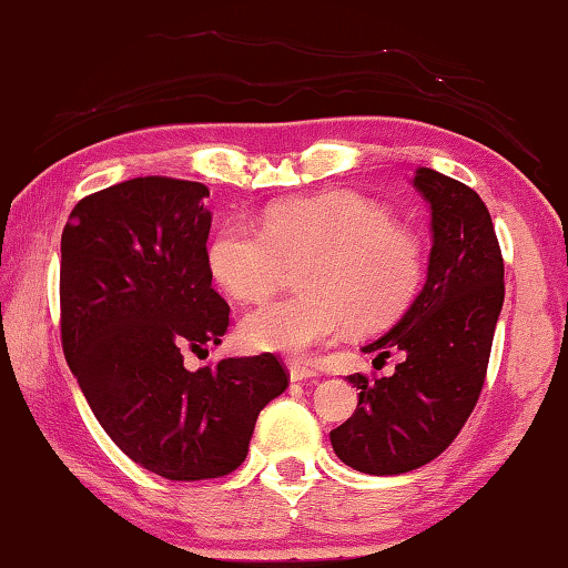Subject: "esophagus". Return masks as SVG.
<instances>
[{"instance_id": "obj_1", "label": "esophagus", "mask_w": 568, "mask_h": 568, "mask_svg": "<svg viewBox=\"0 0 568 568\" xmlns=\"http://www.w3.org/2000/svg\"><path fill=\"white\" fill-rule=\"evenodd\" d=\"M288 376H292V381H312L318 373L314 368L302 366V363H288Z\"/></svg>"}]
</instances>
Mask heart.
Returning <instances> with one entry per match:
<instances>
[{
	"label": "heart",
	"instance_id": "b5f03b06",
	"mask_svg": "<svg viewBox=\"0 0 568 568\" xmlns=\"http://www.w3.org/2000/svg\"><path fill=\"white\" fill-rule=\"evenodd\" d=\"M217 282L240 302H262L298 266L302 294L254 308L244 346L304 356L353 324L376 331L398 321L420 292L423 244L381 202L338 190L266 212L264 227L230 220L210 244Z\"/></svg>",
	"mask_w": 568,
	"mask_h": 568
}]
</instances>
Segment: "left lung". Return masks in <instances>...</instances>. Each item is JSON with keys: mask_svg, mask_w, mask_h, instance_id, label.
<instances>
[{"mask_svg": "<svg viewBox=\"0 0 568 568\" xmlns=\"http://www.w3.org/2000/svg\"><path fill=\"white\" fill-rule=\"evenodd\" d=\"M413 185L433 215L427 280L398 324L363 348L403 361L388 378L348 376L358 408L331 430L334 453L366 475L410 473L450 447L483 393L505 302V260L477 192L430 168Z\"/></svg>", "mask_w": 568, "mask_h": 568, "instance_id": "1", "label": "left lung"}]
</instances>
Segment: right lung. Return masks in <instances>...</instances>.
Wrapping results in <instances>:
<instances>
[{"label": "right lung", "mask_w": 568, "mask_h": 568, "mask_svg": "<svg viewBox=\"0 0 568 568\" xmlns=\"http://www.w3.org/2000/svg\"><path fill=\"white\" fill-rule=\"evenodd\" d=\"M207 195L192 180L133 178L79 200L61 234L69 368L111 440L175 483L234 473L256 415L288 385L274 353L185 368L230 326L212 288Z\"/></svg>", "instance_id": "1"}]
</instances>
